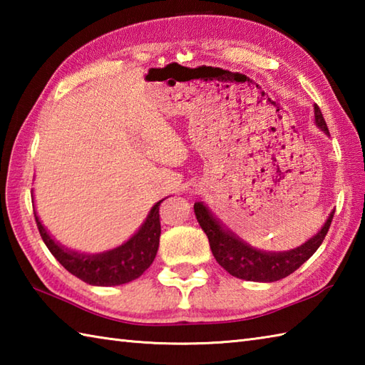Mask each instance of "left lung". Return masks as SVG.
I'll use <instances>...</instances> for the list:
<instances>
[{"mask_svg":"<svg viewBox=\"0 0 365 365\" xmlns=\"http://www.w3.org/2000/svg\"><path fill=\"white\" fill-rule=\"evenodd\" d=\"M314 115L315 125L324 135H329L327 122H324L320 108L317 105H314ZM334 212L336 210L329 213L323 227L312 238H309L306 243L290 251L269 252L257 250V247L246 243L245 240L240 238L235 232H232L220 218H216L213 212L204 202L195 204V213L199 226L202 227L205 235L208 237V243H210V250L216 262L229 274L254 282L279 281V279L292 274L302 263L311 259L314 252L323 243L324 237H327Z\"/></svg>","mask_w":365,"mask_h":365,"instance_id":"1","label":"left lung"}]
</instances>
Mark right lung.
Instances as JSON below:
<instances>
[{"label":"right lung","instance_id":"right-lung-1","mask_svg":"<svg viewBox=\"0 0 365 365\" xmlns=\"http://www.w3.org/2000/svg\"><path fill=\"white\" fill-rule=\"evenodd\" d=\"M165 199L158 200L150 208L141 227L125 243L114 247V250L98 254H86L68 250V247L63 246L50 235V232L43 227V224L38 220L36 210L34 216L43 243L54 255V259L68 273H72L91 285L111 287L135 281L152 265L158 251L161 234L160 204Z\"/></svg>","mask_w":365,"mask_h":365}]
</instances>
